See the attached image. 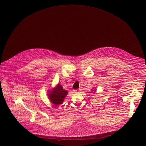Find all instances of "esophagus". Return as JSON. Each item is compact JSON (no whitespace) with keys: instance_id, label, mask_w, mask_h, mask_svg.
<instances>
[{"instance_id":"1","label":"esophagus","mask_w":146,"mask_h":146,"mask_svg":"<svg viewBox=\"0 0 146 146\" xmlns=\"http://www.w3.org/2000/svg\"><path fill=\"white\" fill-rule=\"evenodd\" d=\"M79 89H75V90H74V92L75 93H78L80 92Z\"/></svg>"}]
</instances>
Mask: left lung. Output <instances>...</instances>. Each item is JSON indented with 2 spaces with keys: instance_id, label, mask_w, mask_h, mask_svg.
<instances>
[{
  "instance_id": "1",
  "label": "left lung",
  "mask_w": 146,
  "mask_h": 146,
  "mask_svg": "<svg viewBox=\"0 0 146 146\" xmlns=\"http://www.w3.org/2000/svg\"><path fill=\"white\" fill-rule=\"evenodd\" d=\"M92 92H90V93H95V92H96V89H92ZM93 91H94V92H92Z\"/></svg>"
}]
</instances>
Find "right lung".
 Listing matches in <instances>:
<instances>
[{
  "label": "right lung",
  "mask_w": 146,
  "mask_h": 146,
  "mask_svg": "<svg viewBox=\"0 0 146 146\" xmlns=\"http://www.w3.org/2000/svg\"><path fill=\"white\" fill-rule=\"evenodd\" d=\"M68 93V91L62 88L61 84H58L55 87L48 91V96L51 103L54 106H58L62 104Z\"/></svg>",
  "instance_id": "add662e5"
}]
</instances>
